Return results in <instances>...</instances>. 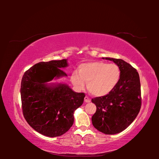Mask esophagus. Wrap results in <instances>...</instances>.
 <instances>
[{"label": "esophagus", "mask_w": 159, "mask_h": 159, "mask_svg": "<svg viewBox=\"0 0 159 159\" xmlns=\"http://www.w3.org/2000/svg\"><path fill=\"white\" fill-rule=\"evenodd\" d=\"M84 100H85V102H90V99L88 98V97H87V96H85V98H84Z\"/></svg>", "instance_id": "obj_1"}]
</instances>
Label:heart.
<instances>
[{
    "label": "heart",
    "mask_w": 159,
    "mask_h": 159,
    "mask_svg": "<svg viewBox=\"0 0 159 159\" xmlns=\"http://www.w3.org/2000/svg\"><path fill=\"white\" fill-rule=\"evenodd\" d=\"M120 78V69L117 64L103 61H91L81 64L79 74L74 72L71 82L81 90L87 83L88 90L93 95L101 97L111 93Z\"/></svg>",
    "instance_id": "obj_1"
}]
</instances>
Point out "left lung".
<instances>
[{
	"instance_id": "1",
	"label": "left lung",
	"mask_w": 159,
	"mask_h": 159,
	"mask_svg": "<svg viewBox=\"0 0 159 159\" xmlns=\"http://www.w3.org/2000/svg\"><path fill=\"white\" fill-rule=\"evenodd\" d=\"M105 59L119 66L120 78L111 93L92 99L97 107L92 123L102 133L114 134L127 128L139 114L142 104L140 80L138 72L130 64L120 59Z\"/></svg>"
}]
</instances>
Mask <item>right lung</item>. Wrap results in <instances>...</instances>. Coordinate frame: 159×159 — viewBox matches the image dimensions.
I'll return each mask as SVG.
<instances>
[{
    "instance_id": "1",
    "label": "right lung",
    "mask_w": 159,
    "mask_h": 159,
    "mask_svg": "<svg viewBox=\"0 0 159 159\" xmlns=\"http://www.w3.org/2000/svg\"><path fill=\"white\" fill-rule=\"evenodd\" d=\"M67 60L41 61L24 74L21 82L22 112L26 122L38 133L54 138L68 131L74 123L75 110L83 103L85 94L67 84L48 83L67 76L62 69Z\"/></svg>"
}]
</instances>
